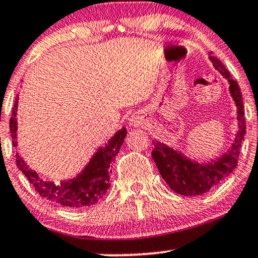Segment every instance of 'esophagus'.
I'll list each match as a JSON object with an SVG mask.
<instances>
[{
    "label": "esophagus",
    "mask_w": 258,
    "mask_h": 258,
    "mask_svg": "<svg viewBox=\"0 0 258 258\" xmlns=\"http://www.w3.org/2000/svg\"><path fill=\"white\" fill-rule=\"evenodd\" d=\"M130 121V124H132L133 126H141V125H143L144 123V117L141 114H135V115H133L132 116V118L129 119Z\"/></svg>",
    "instance_id": "obj_1"
}]
</instances>
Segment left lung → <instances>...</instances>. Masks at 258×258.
Listing matches in <instances>:
<instances>
[{
	"label": "left lung",
	"mask_w": 258,
	"mask_h": 258,
	"mask_svg": "<svg viewBox=\"0 0 258 258\" xmlns=\"http://www.w3.org/2000/svg\"><path fill=\"white\" fill-rule=\"evenodd\" d=\"M210 61L215 68L228 80L230 84V94L237 107L238 132L236 134L235 141L228 153L218 158L217 161H211V163L200 164L186 158L178 151L161 143L160 141H153L154 150L151 155L162 178L168 183L171 190L179 195L196 196L209 191L213 186L217 185L222 179L228 177L235 168L241 153L242 141L245 135V117L244 105H243L242 93L239 90L238 83L231 79L230 73L225 68L220 59L214 55H209Z\"/></svg>",
	"instance_id": "left-lung-1"
}]
</instances>
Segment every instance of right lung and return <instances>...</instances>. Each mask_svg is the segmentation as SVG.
<instances>
[{"label":"right lung","instance_id":"add662e5","mask_svg":"<svg viewBox=\"0 0 258 258\" xmlns=\"http://www.w3.org/2000/svg\"><path fill=\"white\" fill-rule=\"evenodd\" d=\"M17 100L14 103L13 115L10 117V134H12L13 146L16 147V110ZM126 136V129L123 126L121 130L112 136V139L100 148L94 155L84 170L77 177L63 181L61 183H54L45 181L37 175L36 171L30 169L23 161V158L16 153V164L21 171L26 175L35 190L45 200L59 204L67 208H83L96 204L102 197L105 195L110 186L111 163L114 162L116 155L118 154L119 148L122 147L124 137Z\"/></svg>","mask_w":258,"mask_h":258}]
</instances>
